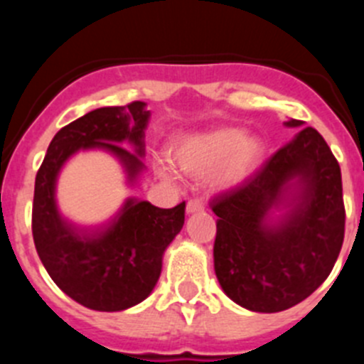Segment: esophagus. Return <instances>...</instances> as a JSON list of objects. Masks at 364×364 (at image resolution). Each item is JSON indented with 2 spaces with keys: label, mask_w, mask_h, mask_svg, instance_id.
Masks as SVG:
<instances>
[{
  "label": "esophagus",
  "mask_w": 364,
  "mask_h": 364,
  "mask_svg": "<svg viewBox=\"0 0 364 364\" xmlns=\"http://www.w3.org/2000/svg\"><path fill=\"white\" fill-rule=\"evenodd\" d=\"M204 204L200 199H190L186 203V213H197V211H203Z\"/></svg>",
  "instance_id": "obj_1"
}]
</instances>
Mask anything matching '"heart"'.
I'll list each match as a JSON object with an SVG mask.
<instances>
[{
  "mask_svg": "<svg viewBox=\"0 0 364 364\" xmlns=\"http://www.w3.org/2000/svg\"><path fill=\"white\" fill-rule=\"evenodd\" d=\"M262 156L260 139L245 135L241 128L234 127L186 135L174 146V160L179 168L190 176L211 171V183L216 188L243 183L259 168Z\"/></svg>",
  "mask_w": 364,
  "mask_h": 364,
  "instance_id": "obj_1",
  "label": "heart"
}]
</instances>
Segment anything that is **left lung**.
<instances>
[{
	"label": "left lung",
	"instance_id": "obj_1",
	"mask_svg": "<svg viewBox=\"0 0 364 364\" xmlns=\"http://www.w3.org/2000/svg\"><path fill=\"white\" fill-rule=\"evenodd\" d=\"M285 124L301 127L303 121ZM280 205L289 208L284 220L267 224L269 211ZM209 205L218 216L216 278L248 310L274 314L301 303L338 259L345 234L341 172L315 128H301L250 178L213 197Z\"/></svg>",
	"mask_w": 364,
	"mask_h": 364
}]
</instances>
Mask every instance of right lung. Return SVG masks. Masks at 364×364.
<instances>
[{"label":"right lung","instance_id":"add662e5","mask_svg":"<svg viewBox=\"0 0 364 364\" xmlns=\"http://www.w3.org/2000/svg\"><path fill=\"white\" fill-rule=\"evenodd\" d=\"M148 119L144 102L84 114L54 135L36 172L31 215L36 252L54 284L91 310H127L151 294L165 248L185 223V203L161 209L148 200L128 199L107 225L86 229L58 211V174L79 149L100 148L117 156L134 181L144 167L141 156ZM124 140L134 146L135 154L119 146Z\"/></svg>","mask_w":364,"mask_h":364}]
</instances>
